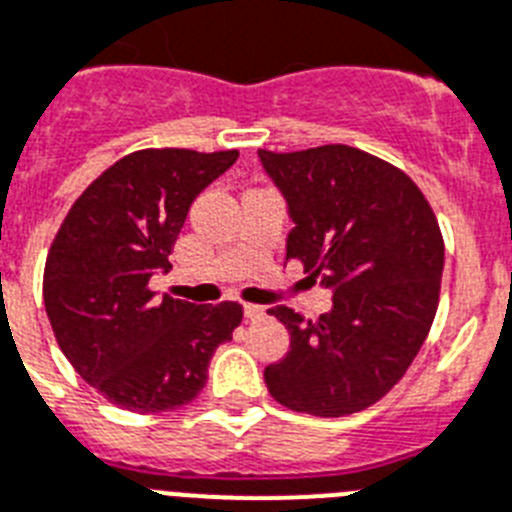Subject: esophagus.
Listing matches in <instances>:
<instances>
[{
    "label": "esophagus",
    "mask_w": 512,
    "mask_h": 512,
    "mask_svg": "<svg viewBox=\"0 0 512 512\" xmlns=\"http://www.w3.org/2000/svg\"><path fill=\"white\" fill-rule=\"evenodd\" d=\"M243 313H246L248 321H261V318L266 316V308L264 305H243Z\"/></svg>",
    "instance_id": "obj_1"
}]
</instances>
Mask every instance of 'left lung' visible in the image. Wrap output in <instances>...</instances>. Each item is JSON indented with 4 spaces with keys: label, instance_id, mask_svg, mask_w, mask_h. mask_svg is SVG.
<instances>
[{
    "label": "left lung",
    "instance_id": "8db88e82",
    "mask_svg": "<svg viewBox=\"0 0 512 512\" xmlns=\"http://www.w3.org/2000/svg\"><path fill=\"white\" fill-rule=\"evenodd\" d=\"M259 157L295 222L287 259L334 292L318 321L269 308L290 352L264 370L266 386L292 412H362L404 378L430 334L445 261L438 217L404 170L357 147Z\"/></svg>",
    "mask_w": 512,
    "mask_h": 512
}]
</instances>
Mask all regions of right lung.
<instances>
[{"label": "right lung", "mask_w": 512, "mask_h": 512, "mask_svg": "<svg viewBox=\"0 0 512 512\" xmlns=\"http://www.w3.org/2000/svg\"><path fill=\"white\" fill-rule=\"evenodd\" d=\"M238 150H137L103 170L72 204L43 269V303L61 352L111 404L137 414L189 404L214 349L233 339L243 305L157 298L191 202Z\"/></svg>", "instance_id": "add662e5"}]
</instances>
